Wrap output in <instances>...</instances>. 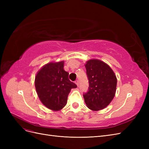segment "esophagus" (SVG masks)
Segmentation results:
<instances>
[{"mask_svg":"<svg viewBox=\"0 0 149 149\" xmlns=\"http://www.w3.org/2000/svg\"><path fill=\"white\" fill-rule=\"evenodd\" d=\"M75 83H76V84L78 86H79V81H78V80H76V81H75Z\"/></svg>","mask_w":149,"mask_h":149,"instance_id":"obj_1","label":"esophagus"}]
</instances>
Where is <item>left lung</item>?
Returning <instances> with one entry per match:
<instances>
[{"label": "left lung", "instance_id": "obj_1", "mask_svg": "<svg viewBox=\"0 0 149 149\" xmlns=\"http://www.w3.org/2000/svg\"><path fill=\"white\" fill-rule=\"evenodd\" d=\"M85 67L89 81L88 91L83 94L86 104L93 111L103 109L115 96L116 76L111 67L101 60H90Z\"/></svg>", "mask_w": 149, "mask_h": 149}]
</instances>
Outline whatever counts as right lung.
<instances>
[{
    "label": "right lung",
    "mask_w": 149,
    "mask_h": 149,
    "mask_svg": "<svg viewBox=\"0 0 149 149\" xmlns=\"http://www.w3.org/2000/svg\"><path fill=\"white\" fill-rule=\"evenodd\" d=\"M63 67V61L49 63L38 71L35 79L40 100L48 109L55 111L66 106L71 89L77 87L69 79V73Z\"/></svg>",
    "instance_id": "obj_1"
}]
</instances>
